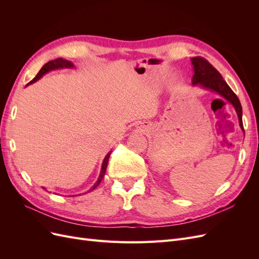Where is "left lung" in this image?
I'll return each mask as SVG.
<instances>
[{"label": "left lung", "instance_id": "1", "mask_svg": "<svg viewBox=\"0 0 259 259\" xmlns=\"http://www.w3.org/2000/svg\"><path fill=\"white\" fill-rule=\"evenodd\" d=\"M191 64L193 67L192 85H199L202 89L214 92L228 101L229 104H231L238 114L240 127L244 132L242 122L241 103L238 96L232 92V90L229 88V85L223 79L222 74L219 73L207 60L202 57L191 58Z\"/></svg>", "mask_w": 259, "mask_h": 259}]
</instances>
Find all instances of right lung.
<instances>
[{
	"label": "right lung",
	"mask_w": 259,
	"mask_h": 259,
	"mask_svg": "<svg viewBox=\"0 0 259 259\" xmlns=\"http://www.w3.org/2000/svg\"><path fill=\"white\" fill-rule=\"evenodd\" d=\"M65 68L70 69V68H74V66H73V64H72L71 61L66 60V59H62V58H57V59H55V60H51V61L48 62V64H45V65L41 68V70H40V71H38V73L36 74V76L34 77V79H33L32 81L29 82L28 85L36 82L38 79H41V77H42L45 73H48V72H50V71H53V70L65 69ZM110 153H111V151H109V152L107 153V155L105 156V159H104V161H103V164H101V170H100V174H99V177H98V179H97V182H96L95 184H94V186L91 188V189H90L89 191H92V190L95 189V188L100 184L101 180H103V178H104V176H105V173H106V169H107L109 158H110ZM43 189H45V188H43ZM45 190H46V189H45Z\"/></svg>",
	"instance_id": "1"
}]
</instances>
